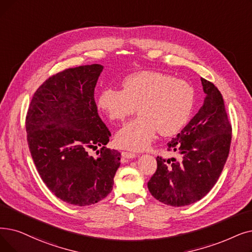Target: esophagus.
<instances>
[{
    "instance_id": "esophagus-1",
    "label": "esophagus",
    "mask_w": 252,
    "mask_h": 252,
    "mask_svg": "<svg viewBox=\"0 0 252 252\" xmlns=\"http://www.w3.org/2000/svg\"><path fill=\"white\" fill-rule=\"evenodd\" d=\"M122 157L124 158H136L137 157V155H135V153H133V152H128V151H123L122 152Z\"/></svg>"
}]
</instances>
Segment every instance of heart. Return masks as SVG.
<instances>
[{
    "instance_id": "1",
    "label": "heart",
    "mask_w": 252,
    "mask_h": 252,
    "mask_svg": "<svg viewBox=\"0 0 252 252\" xmlns=\"http://www.w3.org/2000/svg\"><path fill=\"white\" fill-rule=\"evenodd\" d=\"M123 91L104 90L99 107L113 122H124L138 108L140 116L118 130L116 144L130 150L147 147L157 132L179 133L188 124L194 105V90L187 81L151 71L137 72L123 80Z\"/></svg>"
}]
</instances>
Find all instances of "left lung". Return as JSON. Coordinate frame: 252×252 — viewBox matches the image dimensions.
I'll return each instance as SVG.
<instances>
[{
	"label": "left lung",
	"instance_id": "1",
	"mask_svg": "<svg viewBox=\"0 0 252 252\" xmlns=\"http://www.w3.org/2000/svg\"><path fill=\"white\" fill-rule=\"evenodd\" d=\"M206 97L190 122L168 143L176 159L157 158L158 168L147 183L150 193L173 207L190 205L211 190L227 159L232 126L223 97L210 81L201 78Z\"/></svg>",
	"mask_w": 252,
	"mask_h": 252
}]
</instances>
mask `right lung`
Masks as SVG:
<instances>
[{"label":"right lung","instance_id":"add662e5","mask_svg":"<svg viewBox=\"0 0 252 252\" xmlns=\"http://www.w3.org/2000/svg\"><path fill=\"white\" fill-rule=\"evenodd\" d=\"M103 65L65 69L43 82L28 109L31 156L41 179L62 201L76 206L100 202L111 192L120 152L105 145L111 136L97 114L94 87ZM98 151V158L88 155Z\"/></svg>","mask_w":252,"mask_h":252}]
</instances>
